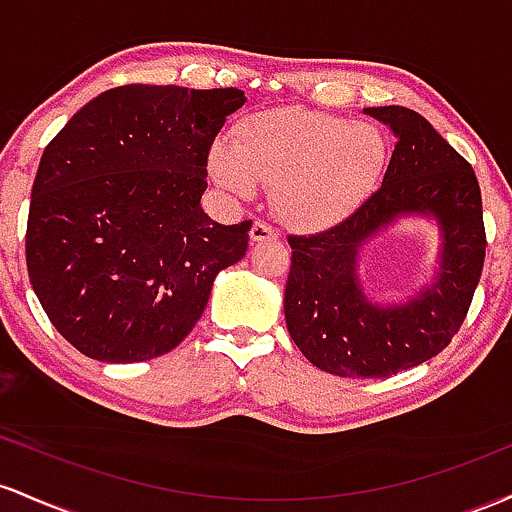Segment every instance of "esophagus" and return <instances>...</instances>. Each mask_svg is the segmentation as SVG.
<instances>
[{
    "label": "esophagus",
    "mask_w": 512,
    "mask_h": 512,
    "mask_svg": "<svg viewBox=\"0 0 512 512\" xmlns=\"http://www.w3.org/2000/svg\"><path fill=\"white\" fill-rule=\"evenodd\" d=\"M280 237V232L275 227L268 225V222L263 220H256L254 227H251V241H256V244H263V241H275Z\"/></svg>",
    "instance_id": "1"
}]
</instances>
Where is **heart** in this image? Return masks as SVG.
<instances>
[{
	"label": "heart",
	"instance_id": "1",
	"mask_svg": "<svg viewBox=\"0 0 512 512\" xmlns=\"http://www.w3.org/2000/svg\"><path fill=\"white\" fill-rule=\"evenodd\" d=\"M387 159V137L375 123L278 108L246 118L234 147L217 145L210 171L232 193L275 188L280 220L321 229L343 220L375 191Z\"/></svg>",
	"mask_w": 512,
	"mask_h": 512
}]
</instances>
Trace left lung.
Masks as SVG:
<instances>
[{"label": "left lung", "instance_id": "obj_1", "mask_svg": "<svg viewBox=\"0 0 512 512\" xmlns=\"http://www.w3.org/2000/svg\"><path fill=\"white\" fill-rule=\"evenodd\" d=\"M365 113L396 137L382 186L338 225L287 237L292 258L285 285L287 331L304 358L331 375L358 380L392 377L438 355L464 324L486 256L472 164L411 108ZM406 214L439 222V275L409 303L382 308L366 300L354 273L359 246Z\"/></svg>", "mask_w": 512, "mask_h": 512}]
</instances>
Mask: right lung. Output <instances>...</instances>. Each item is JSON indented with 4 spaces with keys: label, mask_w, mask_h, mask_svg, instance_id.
Returning <instances> with one entry per match:
<instances>
[{
    "label": "right lung",
    "mask_w": 512,
    "mask_h": 512,
    "mask_svg": "<svg viewBox=\"0 0 512 512\" xmlns=\"http://www.w3.org/2000/svg\"><path fill=\"white\" fill-rule=\"evenodd\" d=\"M244 91L125 84L79 108L40 157L26 225L33 292L67 343L101 363L174 350L251 220L200 208L208 157Z\"/></svg>",
    "instance_id": "1"
}]
</instances>
